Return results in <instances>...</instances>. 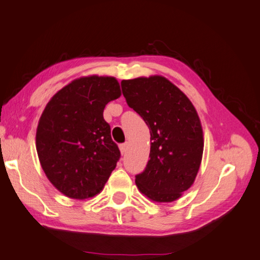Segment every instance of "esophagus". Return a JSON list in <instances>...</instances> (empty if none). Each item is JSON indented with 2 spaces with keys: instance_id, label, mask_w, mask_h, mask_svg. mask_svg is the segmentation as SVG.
Instances as JSON below:
<instances>
[{
  "instance_id": "obj_1",
  "label": "esophagus",
  "mask_w": 260,
  "mask_h": 260,
  "mask_svg": "<svg viewBox=\"0 0 260 260\" xmlns=\"http://www.w3.org/2000/svg\"><path fill=\"white\" fill-rule=\"evenodd\" d=\"M127 146H128V144H127V143H122V144H120V145H119V150H120L121 154H125V153H126Z\"/></svg>"
}]
</instances>
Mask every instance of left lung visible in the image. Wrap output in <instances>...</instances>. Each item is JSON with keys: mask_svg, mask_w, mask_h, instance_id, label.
<instances>
[{"mask_svg": "<svg viewBox=\"0 0 260 260\" xmlns=\"http://www.w3.org/2000/svg\"><path fill=\"white\" fill-rule=\"evenodd\" d=\"M127 105L150 129V160L136 186L155 202H172L192 186L204 153V132L194 106L159 75L121 81Z\"/></svg>", "mask_w": 260, "mask_h": 260, "instance_id": "8db88e82", "label": "left lung"}]
</instances>
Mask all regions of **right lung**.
<instances>
[{"label": "right lung", "mask_w": 260, "mask_h": 260, "mask_svg": "<svg viewBox=\"0 0 260 260\" xmlns=\"http://www.w3.org/2000/svg\"><path fill=\"white\" fill-rule=\"evenodd\" d=\"M121 95L115 77L86 76L66 85L46 105L36 131V150L56 190L84 200L102 191L120 151L103 118L108 102Z\"/></svg>", "instance_id": "1"}]
</instances>
